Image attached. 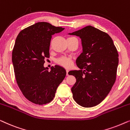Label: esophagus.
Masks as SVG:
<instances>
[{
  "label": "esophagus",
  "instance_id": "1",
  "mask_svg": "<svg viewBox=\"0 0 130 130\" xmlns=\"http://www.w3.org/2000/svg\"><path fill=\"white\" fill-rule=\"evenodd\" d=\"M66 75H67V76L69 75V70H66Z\"/></svg>",
  "mask_w": 130,
  "mask_h": 130
}]
</instances>
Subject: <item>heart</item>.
I'll return each instance as SVG.
<instances>
[{"label": "heart", "mask_w": 130, "mask_h": 130, "mask_svg": "<svg viewBox=\"0 0 130 130\" xmlns=\"http://www.w3.org/2000/svg\"><path fill=\"white\" fill-rule=\"evenodd\" d=\"M72 38H74V37H69L67 40ZM56 62L58 65L61 66L63 67H65V68H69V67H70L73 64L72 58L70 57H61L57 58V59L56 60Z\"/></svg>", "instance_id": "obj_1"}]
</instances>
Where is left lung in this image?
<instances>
[{"label": "left lung", "mask_w": 130, "mask_h": 130, "mask_svg": "<svg viewBox=\"0 0 130 130\" xmlns=\"http://www.w3.org/2000/svg\"><path fill=\"white\" fill-rule=\"evenodd\" d=\"M70 34L79 37L83 47V53L76 60L80 70L69 72L76 79L71 89L73 98L79 105L93 107L105 98L115 82L118 51L111 37L93 26Z\"/></svg>", "instance_id": "obj_1"}]
</instances>
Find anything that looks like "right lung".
<instances>
[{"mask_svg":"<svg viewBox=\"0 0 130 130\" xmlns=\"http://www.w3.org/2000/svg\"><path fill=\"white\" fill-rule=\"evenodd\" d=\"M64 28L41 22L22 30L17 37L12 63L17 84L25 97L37 105L50 103L64 79L66 72L59 66L49 71L44 67L50 57L52 35Z\"/></svg>","mask_w":130,"mask_h":130,"instance_id":"right-lung-1","label":"right lung"}]
</instances>
